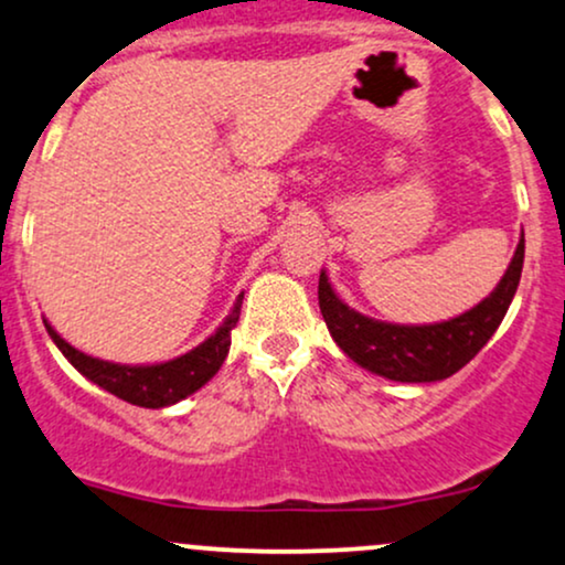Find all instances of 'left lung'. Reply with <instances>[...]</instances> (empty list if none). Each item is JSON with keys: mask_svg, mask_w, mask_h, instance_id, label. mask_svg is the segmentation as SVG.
<instances>
[{"mask_svg": "<svg viewBox=\"0 0 565 565\" xmlns=\"http://www.w3.org/2000/svg\"><path fill=\"white\" fill-rule=\"evenodd\" d=\"M523 249L526 244L521 238L497 289L457 319L425 323V327H401V323L366 319L334 295L323 270L319 278L321 316L342 353L369 372L395 382L446 380L470 364L502 323L521 281Z\"/></svg>", "mask_w": 565, "mask_h": 565, "instance_id": "1", "label": "left lung"}]
</instances>
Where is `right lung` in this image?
<instances>
[{"mask_svg": "<svg viewBox=\"0 0 565 565\" xmlns=\"http://www.w3.org/2000/svg\"><path fill=\"white\" fill-rule=\"evenodd\" d=\"M242 300L244 295H238L231 316L223 321V327H220L210 340H204L199 348L180 355V359L164 361V364L153 366H125L111 364V361L93 359V355L68 345L47 321H44V327H47V334L53 337L57 350L71 361V366H74L76 372H82L89 382H95L97 387L114 393L116 398L127 401V404L161 408L178 404L185 395L196 393L201 385H206V382L215 377L217 369L223 366L225 355H228L231 329L236 327L238 313H242Z\"/></svg>", "mask_w": 565, "mask_h": 565, "instance_id": "1", "label": "right lung"}]
</instances>
